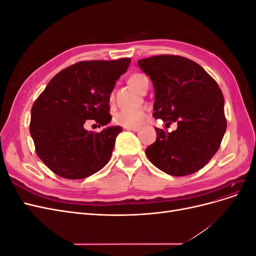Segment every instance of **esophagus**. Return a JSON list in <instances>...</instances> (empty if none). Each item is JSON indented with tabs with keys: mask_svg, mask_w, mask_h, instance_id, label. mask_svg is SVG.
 Wrapping results in <instances>:
<instances>
[{
	"mask_svg": "<svg viewBox=\"0 0 256 256\" xmlns=\"http://www.w3.org/2000/svg\"><path fill=\"white\" fill-rule=\"evenodd\" d=\"M126 130H131V131H134V132H136V131L140 130V127H124Z\"/></svg>",
	"mask_w": 256,
	"mask_h": 256,
	"instance_id": "esophagus-1",
	"label": "esophagus"
}]
</instances>
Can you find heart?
Segmentation results:
<instances>
[{
    "label": "heart",
    "mask_w": 256,
    "mask_h": 256,
    "mask_svg": "<svg viewBox=\"0 0 256 256\" xmlns=\"http://www.w3.org/2000/svg\"><path fill=\"white\" fill-rule=\"evenodd\" d=\"M129 84L138 92H141L146 85H148V79L142 74H132L128 79ZM114 102V92L110 94V102ZM146 118V111L143 108L138 109H127L118 112L114 116V122L124 127H138L144 122Z\"/></svg>",
    "instance_id": "heart-1"
}]
</instances>
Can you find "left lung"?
<instances>
[{
    "instance_id": "left-lung-1",
    "label": "left lung",
    "mask_w": 256,
    "mask_h": 256,
    "mask_svg": "<svg viewBox=\"0 0 256 256\" xmlns=\"http://www.w3.org/2000/svg\"><path fill=\"white\" fill-rule=\"evenodd\" d=\"M138 65L154 84V118L177 122L172 132L154 128L157 138L146 148L147 158L172 176L198 172L218 152L226 130L219 85L203 67L180 56H150Z\"/></svg>"
}]
</instances>
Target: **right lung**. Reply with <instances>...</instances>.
Returning a JSON list of instances; mask_svg holds the SVG:
<instances>
[{"mask_svg":"<svg viewBox=\"0 0 256 256\" xmlns=\"http://www.w3.org/2000/svg\"><path fill=\"white\" fill-rule=\"evenodd\" d=\"M130 58L83 60L56 74L30 110V134L37 156L66 180H82L109 162L120 126L100 132L84 129L92 120L104 126L110 115V94Z\"/></svg>","mask_w":256,"mask_h":256,"instance_id":"1","label":"right lung"}]
</instances>
